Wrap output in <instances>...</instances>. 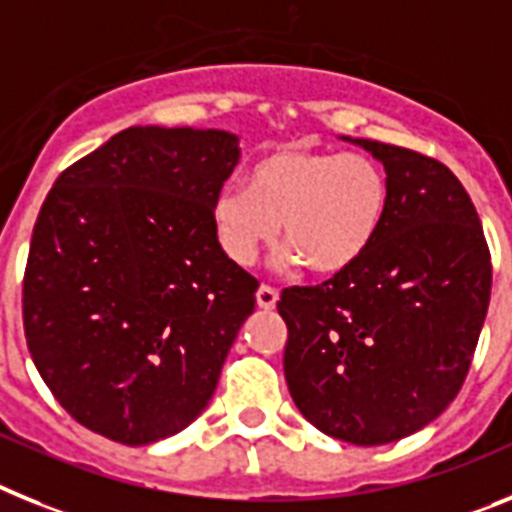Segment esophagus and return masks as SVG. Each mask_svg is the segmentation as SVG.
Returning a JSON list of instances; mask_svg holds the SVG:
<instances>
[{"instance_id": "34e87169", "label": "esophagus", "mask_w": 512, "mask_h": 512, "mask_svg": "<svg viewBox=\"0 0 512 512\" xmlns=\"http://www.w3.org/2000/svg\"><path fill=\"white\" fill-rule=\"evenodd\" d=\"M275 304H278V291H275L273 286H260L257 288V306L260 309H275Z\"/></svg>"}]
</instances>
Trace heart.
<instances>
[{"label":"heart","mask_w":512,"mask_h":512,"mask_svg":"<svg viewBox=\"0 0 512 512\" xmlns=\"http://www.w3.org/2000/svg\"><path fill=\"white\" fill-rule=\"evenodd\" d=\"M389 211V177L361 151L281 146L265 151L244 177L226 185L211 208L213 234L231 262L252 265L262 247L286 239L283 265L306 262L332 275L361 260Z\"/></svg>","instance_id":"heart-1"}]
</instances>
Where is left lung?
Segmentation results:
<instances>
[{
    "instance_id": "1",
    "label": "left lung",
    "mask_w": 512,
    "mask_h": 512,
    "mask_svg": "<svg viewBox=\"0 0 512 512\" xmlns=\"http://www.w3.org/2000/svg\"><path fill=\"white\" fill-rule=\"evenodd\" d=\"M389 177L371 250L319 286H291L283 371L301 415L355 446L417 433L456 399L487 306L490 247L459 177L404 146L345 139Z\"/></svg>"
}]
</instances>
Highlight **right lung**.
Wrapping results in <instances>:
<instances>
[{
    "mask_svg": "<svg viewBox=\"0 0 512 512\" xmlns=\"http://www.w3.org/2000/svg\"><path fill=\"white\" fill-rule=\"evenodd\" d=\"M239 139L133 126L66 167L22 281L33 363L79 425L126 446L206 410L260 283L213 234Z\"/></svg>",
    "mask_w": 512,
    "mask_h": 512,
    "instance_id": "right-lung-1",
    "label": "right lung"
}]
</instances>
